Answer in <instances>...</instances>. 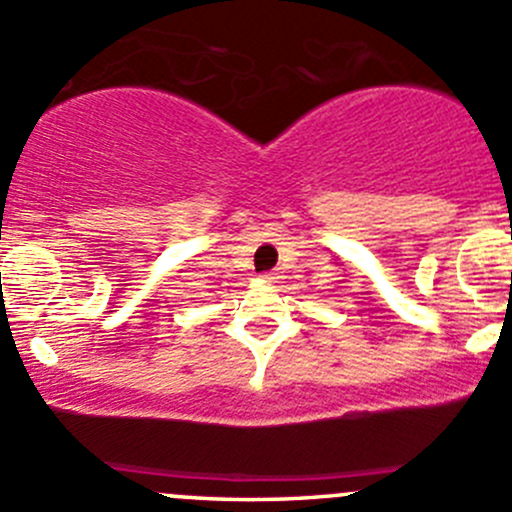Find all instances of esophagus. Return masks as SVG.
I'll return each instance as SVG.
<instances>
[{"mask_svg":"<svg viewBox=\"0 0 512 512\" xmlns=\"http://www.w3.org/2000/svg\"><path fill=\"white\" fill-rule=\"evenodd\" d=\"M277 277H280V275H277V272H265V275H262V280H267V282H275Z\"/></svg>","mask_w":512,"mask_h":512,"instance_id":"obj_1","label":"esophagus"}]
</instances>
